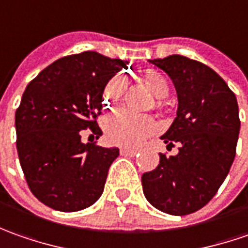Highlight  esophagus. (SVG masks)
Returning <instances> with one entry per match:
<instances>
[{
  "instance_id": "esophagus-1",
  "label": "esophagus",
  "mask_w": 248,
  "mask_h": 248,
  "mask_svg": "<svg viewBox=\"0 0 248 248\" xmlns=\"http://www.w3.org/2000/svg\"><path fill=\"white\" fill-rule=\"evenodd\" d=\"M139 152L137 148H121V154L124 156H134Z\"/></svg>"
}]
</instances>
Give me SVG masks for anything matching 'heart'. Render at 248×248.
Segmentation results:
<instances>
[{"instance_id":"1","label":"heart","mask_w":248,"mask_h":248,"mask_svg":"<svg viewBox=\"0 0 248 248\" xmlns=\"http://www.w3.org/2000/svg\"><path fill=\"white\" fill-rule=\"evenodd\" d=\"M141 83L156 98L166 97L169 83L166 78L155 70H147L139 75ZM124 89V78L118 75L108 82L104 89V104L114 107ZM158 124L151 116L133 115L127 111H118L109 115L104 124V133L108 142L119 147H136L148 136L158 132Z\"/></svg>"}]
</instances>
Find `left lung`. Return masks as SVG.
<instances>
[{
    "label": "left lung",
    "instance_id": "8db88e82",
    "mask_svg": "<svg viewBox=\"0 0 248 248\" xmlns=\"http://www.w3.org/2000/svg\"><path fill=\"white\" fill-rule=\"evenodd\" d=\"M150 63L171 78L178 108L160 139L178 154H159L156 169L141 177L142 191L155 209L186 216L206 206L224 183L233 163L240 132L235 93L203 63L180 55Z\"/></svg>",
    "mask_w": 248,
    "mask_h": 248
}]
</instances>
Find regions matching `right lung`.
Wrapping results in <instances>:
<instances>
[{
    "mask_svg": "<svg viewBox=\"0 0 248 248\" xmlns=\"http://www.w3.org/2000/svg\"><path fill=\"white\" fill-rule=\"evenodd\" d=\"M127 62L97 52L56 60L27 85L16 109V148L32 195L50 209L71 213L92 206L104 191L118 148L82 142V130L103 132V92Z\"/></svg>",
    "mask_w": 248,
    "mask_h": 248,
    "instance_id": "obj_1",
    "label": "right lung"
}]
</instances>
